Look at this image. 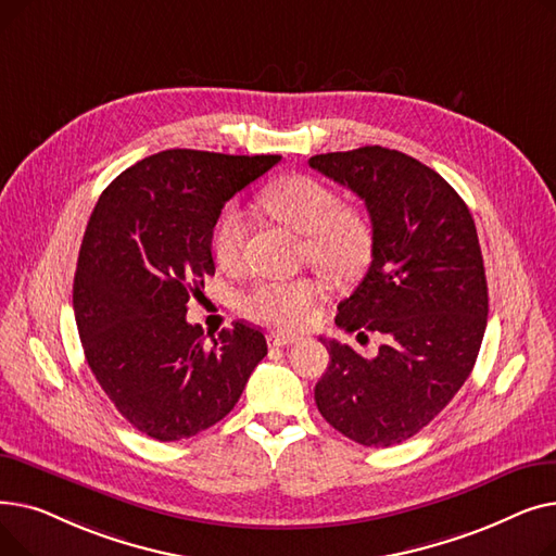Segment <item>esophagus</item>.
<instances>
[{
  "label": "esophagus",
  "instance_id": "obj_1",
  "mask_svg": "<svg viewBox=\"0 0 556 556\" xmlns=\"http://www.w3.org/2000/svg\"><path fill=\"white\" fill-rule=\"evenodd\" d=\"M298 340H300L298 336H288V333H270L268 336L270 346H288V344H293Z\"/></svg>",
  "mask_w": 556,
  "mask_h": 556
}]
</instances>
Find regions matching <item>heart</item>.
<instances>
[{
	"label": "heart",
	"instance_id": "heart-1",
	"mask_svg": "<svg viewBox=\"0 0 556 556\" xmlns=\"http://www.w3.org/2000/svg\"><path fill=\"white\" fill-rule=\"evenodd\" d=\"M263 210L304 239V258L329 277L354 279L369 261L371 231L367 220L352 207H342L331 187L311 175H290L263 193ZM248 218L239 204H229L216 220L212 252L220 268H239ZM325 298V283L315 277L288 281H258L241 298V311L279 331L304 329Z\"/></svg>",
	"mask_w": 556,
	"mask_h": 556
}]
</instances>
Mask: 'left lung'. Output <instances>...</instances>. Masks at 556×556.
Segmentation results:
<instances>
[{"instance_id": "1", "label": "left lung", "mask_w": 556, "mask_h": 556, "mask_svg": "<svg viewBox=\"0 0 556 556\" xmlns=\"http://www.w3.org/2000/svg\"><path fill=\"white\" fill-rule=\"evenodd\" d=\"M308 164L365 200L371 220V263L336 325L386 338L371 361L323 338L331 363L315 403L349 440L388 448L440 415L476 365L489 313L476 223L440 173L405 153L363 146Z\"/></svg>"}]
</instances>
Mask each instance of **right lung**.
I'll use <instances>...</instances> for the list:
<instances>
[{
  "mask_svg": "<svg viewBox=\"0 0 556 556\" xmlns=\"http://www.w3.org/2000/svg\"><path fill=\"white\" fill-rule=\"evenodd\" d=\"M281 155L170 149L108 185L85 227L74 315L99 386L143 434L178 442L218 424L268 354L233 323L212 344L187 302L214 275L212 233L225 202Z\"/></svg>",
  "mask_w": 556,
  "mask_h": 556,
  "instance_id": "add662e5",
  "label": "right lung"
}]
</instances>
